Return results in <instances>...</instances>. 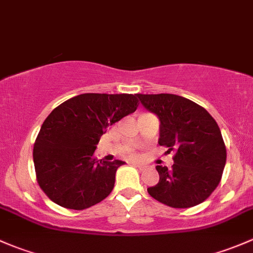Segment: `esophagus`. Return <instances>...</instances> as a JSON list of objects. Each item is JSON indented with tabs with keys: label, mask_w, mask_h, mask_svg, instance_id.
Masks as SVG:
<instances>
[{
	"label": "esophagus",
	"mask_w": 253,
	"mask_h": 253,
	"mask_svg": "<svg viewBox=\"0 0 253 253\" xmlns=\"http://www.w3.org/2000/svg\"><path fill=\"white\" fill-rule=\"evenodd\" d=\"M131 165L134 166V167H136V168H139L140 170H141V169H144V168H145L144 166H142V165H139V163H131Z\"/></svg>",
	"instance_id": "1"
}]
</instances>
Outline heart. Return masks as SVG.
<instances>
[{
    "label": "heart",
    "instance_id": "obj_1",
    "mask_svg": "<svg viewBox=\"0 0 253 253\" xmlns=\"http://www.w3.org/2000/svg\"><path fill=\"white\" fill-rule=\"evenodd\" d=\"M129 157L134 160V158H136V155H135V153L132 152V151H130V152H129Z\"/></svg>",
    "mask_w": 253,
    "mask_h": 253
}]
</instances>
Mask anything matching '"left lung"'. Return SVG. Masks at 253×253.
I'll use <instances>...</instances> for the list:
<instances>
[{"label":"left lung","instance_id":"1","mask_svg":"<svg viewBox=\"0 0 253 253\" xmlns=\"http://www.w3.org/2000/svg\"><path fill=\"white\" fill-rule=\"evenodd\" d=\"M141 105L160 119L158 144L175 151L171 169L156 166L160 181L151 196L173 208L204 202L222 179L226 148L217 122L191 100L173 93H137Z\"/></svg>","mask_w":253,"mask_h":253}]
</instances>
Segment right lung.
Wrapping results in <instances>:
<instances>
[{"label":"right lung","instance_id":"obj_1","mask_svg":"<svg viewBox=\"0 0 253 253\" xmlns=\"http://www.w3.org/2000/svg\"><path fill=\"white\" fill-rule=\"evenodd\" d=\"M137 108V93H82L61 103L45 119L34 144L36 179L54 204L85 210L112 192L123 161L95 158L108 126Z\"/></svg>","mask_w":253,"mask_h":253}]
</instances>
